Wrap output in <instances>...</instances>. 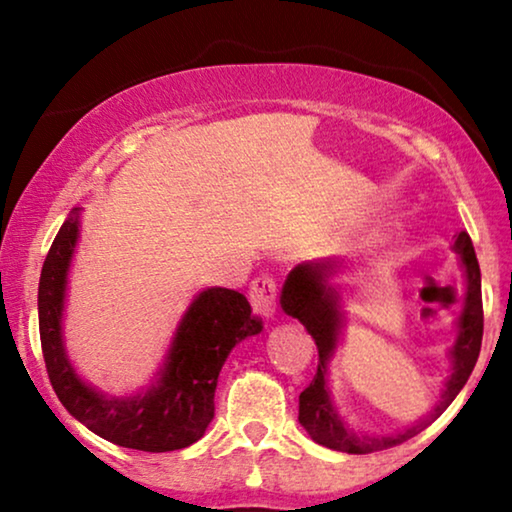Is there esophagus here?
I'll use <instances>...</instances> for the list:
<instances>
[{
  "instance_id": "esophagus-1",
  "label": "esophagus",
  "mask_w": 512,
  "mask_h": 512,
  "mask_svg": "<svg viewBox=\"0 0 512 512\" xmlns=\"http://www.w3.org/2000/svg\"><path fill=\"white\" fill-rule=\"evenodd\" d=\"M249 303L254 307L256 314L263 317H272L277 305V284L270 275H258L254 282L249 284Z\"/></svg>"
}]
</instances>
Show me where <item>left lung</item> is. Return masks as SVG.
Wrapping results in <instances>:
<instances>
[{"label":"left lung","instance_id":"8db88e82","mask_svg":"<svg viewBox=\"0 0 512 512\" xmlns=\"http://www.w3.org/2000/svg\"><path fill=\"white\" fill-rule=\"evenodd\" d=\"M454 251L461 254L466 268V303L464 312L459 317V338L452 347V375L445 384L443 401L436 410L431 412V417H426L412 429H405L396 436H384V438H368V436H356L354 431H349L342 419L335 415L331 401H328L326 391V363L333 356L335 342H338L340 331V312H338V296L335 289L326 284L328 272L333 270V263H305L291 270V275L286 277L284 289H282V307L286 314L296 317L300 324L307 328V333L312 335L314 345L319 352V366L317 375L310 382L303 394H300V410H298V422L305 426V431L310 433L314 443L331 447V450L347 452V454H368V452H380L396 447L417 436L419 431H424L447 405H450L464 384L471 377L475 361H478L480 345H482V289H480V265L475 258V249L471 237L466 230H461L454 242Z\"/></svg>","mask_w":512,"mask_h":512}]
</instances>
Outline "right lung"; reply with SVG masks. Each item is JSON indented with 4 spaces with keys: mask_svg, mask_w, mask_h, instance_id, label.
<instances>
[{
    "mask_svg": "<svg viewBox=\"0 0 512 512\" xmlns=\"http://www.w3.org/2000/svg\"><path fill=\"white\" fill-rule=\"evenodd\" d=\"M79 235V212L69 214L41 268L39 335L46 373L60 403L109 443L142 452H172L205 436L214 419L221 366L237 342L261 333L242 293L202 291L181 319L156 387L130 398H107L76 377L62 349L60 317L69 258Z\"/></svg>",
    "mask_w": 512,
    "mask_h": 512,
    "instance_id": "obj_1",
    "label": "right lung"
}]
</instances>
